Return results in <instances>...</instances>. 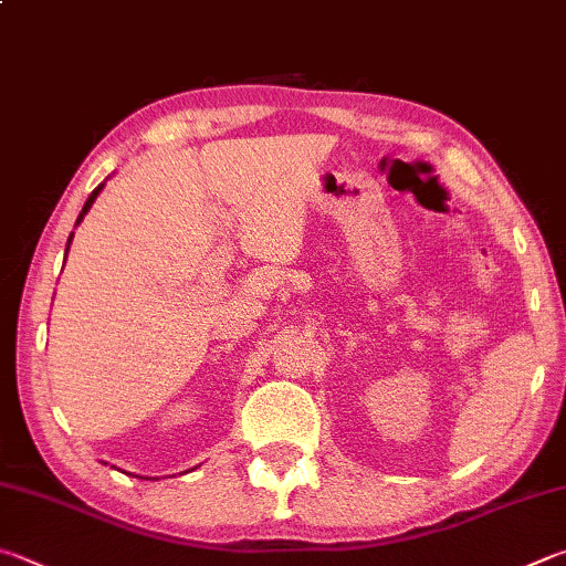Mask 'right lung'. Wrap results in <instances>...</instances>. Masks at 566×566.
<instances>
[{
  "label": "right lung",
  "instance_id": "1",
  "mask_svg": "<svg viewBox=\"0 0 566 566\" xmlns=\"http://www.w3.org/2000/svg\"><path fill=\"white\" fill-rule=\"evenodd\" d=\"M106 180H108V178H106ZM106 180H104V182H101V185H98V188H96L94 192H91V195H88V200L84 202V208H81V212H78V218H76V224H81V220H84V218H86V212L91 210V205H94V202H96V198H98V195H101V190H104V185H106ZM71 240H74V232H71V234H69V242H66V254H69V244H71ZM146 480H148V478H146Z\"/></svg>",
  "mask_w": 566,
  "mask_h": 566
}]
</instances>
